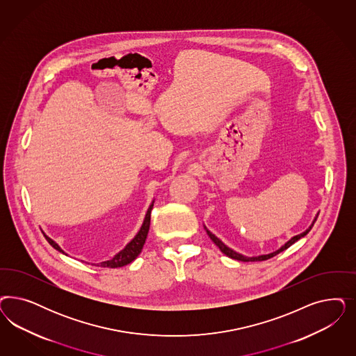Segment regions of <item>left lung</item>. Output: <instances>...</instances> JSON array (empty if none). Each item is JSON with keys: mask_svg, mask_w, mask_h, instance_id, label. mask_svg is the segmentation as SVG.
<instances>
[{"mask_svg": "<svg viewBox=\"0 0 356 356\" xmlns=\"http://www.w3.org/2000/svg\"><path fill=\"white\" fill-rule=\"evenodd\" d=\"M317 218H318V215H316V218H314V220L312 221V224L309 225V228L308 229L305 230V232H302V233H300V234H298V236H293L291 240H288L283 246H280L277 250H275V252H268V254H262V255H257V257H246V255H242V254H240V252H234L233 249H230V248H228L224 242L221 241L220 238H218L212 232H209V230L207 229L206 225H204V229H206L207 234L209 236V238L212 240V241L215 242V245L218 246V249L221 250V252H224L227 257H229V258H232V259H237V261H242V262H250V261H266V259H268V258H273L274 255H276V254H279V252H284L286 249H288L292 243H295V242L298 241V240H300L301 237H304V236H307L308 233H309V230L312 229V227L314 225V222H316V220H317Z\"/></svg>", "mask_w": 356, "mask_h": 356, "instance_id": "obj_1", "label": "left lung"}]
</instances>
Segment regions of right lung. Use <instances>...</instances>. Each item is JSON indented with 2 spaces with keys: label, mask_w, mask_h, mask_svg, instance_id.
Listing matches in <instances>:
<instances>
[{
  "label": "right lung",
  "mask_w": 356,
  "mask_h": 356,
  "mask_svg": "<svg viewBox=\"0 0 356 356\" xmlns=\"http://www.w3.org/2000/svg\"><path fill=\"white\" fill-rule=\"evenodd\" d=\"M153 203H154V200L152 202V204H150L148 211H147V213H145L143 225H141V228L138 230V234H136L131 241L127 243L126 248H124L123 250H120L118 254H115L111 259L104 261V262H101V264H92L94 266L116 268V267H123V266H126V264H131L132 261H135V259L138 258V254L143 250V246H144V243H145L148 232H149L150 212H152V208H153ZM44 237H46L47 241L49 242V245H51L54 249H56L58 252L65 254V252H64L52 238H49L48 236H44ZM65 255H67V254H65Z\"/></svg>",
  "instance_id": "right-lung-1"
}]
</instances>
